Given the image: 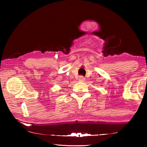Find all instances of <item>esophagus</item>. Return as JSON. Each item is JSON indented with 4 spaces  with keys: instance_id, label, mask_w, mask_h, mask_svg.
Masks as SVG:
<instances>
[{
    "instance_id": "obj_1",
    "label": "esophagus",
    "mask_w": 147,
    "mask_h": 147,
    "mask_svg": "<svg viewBox=\"0 0 147 147\" xmlns=\"http://www.w3.org/2000/svg\"><path fill=\"white\" fill-rule=\"evenodd\" d=\"M78 80H79V81H80V82H84V80H85V78H84V77L82 76H80L78 78Z\"/></svg>"
}]
</instances>
